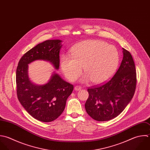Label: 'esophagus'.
<instances>
[{"label":"esophagus","instance_id":"1","mask_svg":"<svg viewBox=\"0 0 150 150\" xmlns=\"http://www.w3.org/2000/svg\"><path fill=\"white\" fill-rule=\"evenodd\" d=\"M74 89L76 91H80L81 89V86H76L75 88H74Z\"/></svg>","mask_w":150,"mask_h":150}]
</instances>
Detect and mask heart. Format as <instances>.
<instances>
[{"instance_id": "obj_1", "label": "heart", "mask_w": 150, "mask_h": 150, "mask_svg": "<svg viewBox=\"0 0 150 150\" xmlns=\"http://www.w3.org/2000/svg\"><path fill=\"white\" fill-rule=\"evenodd\" d=\"M71 55H64L61 67L65 77L71 82L75 81L84 68L86 75L82 82L91 80L95 84L109 81L115 74L120 61L117 48L98 40H86L75 45Z\"/></svg>"}]
</instances>
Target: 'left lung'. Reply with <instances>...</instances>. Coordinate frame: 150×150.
I'll return each mask as SVG.
<instances>
[{"label": "left lung", "mask_w": 150, "mask_h": 150, "mask_svg": "<svg viewBox=\"0 0 150 150\" xmlns=\"http://www.w3.org/2000/svg\"><path fill=\"white\" fill-rule=\"evenodd\" d=\"M122 49L123 58L113 78L103 85L88 89L85 109L95 120L104 122L116 117L134 96L137 82L135 64L130 52Z\"/></svg>", "instance_id": "1"}]
</instances>
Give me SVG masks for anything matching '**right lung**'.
I'll return each instance as SVG.
<instances>
[{
	"label": "right lung",
	"mask_w": 150,
	"mask_h": 150,
	"mask_svg": "<svg viewBox=\"0 0 150 150\" xmlns=\"http://www.w3.org/2000/svg\"><path fill=\"white\" fill-rule=\"evenodd\" d=\"M62 42L60 40H49L37 44L23 55L16 69L18 99L32 117L42 122L54 121L62 114L74 86L55 71L46 83L35 84L28 76V64L44 60L50 62L58 70Z\"/></svg>",
	"instance_id": "obj_1"
}]
</instances>
